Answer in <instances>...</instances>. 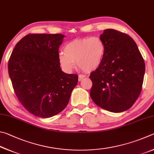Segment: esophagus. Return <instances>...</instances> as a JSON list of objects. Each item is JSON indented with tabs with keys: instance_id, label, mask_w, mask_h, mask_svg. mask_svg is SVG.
I'll return each mask as SVG.
<instances>
[{
	"instance_id": "esophagus-1",
	"label": "esophagus",
	"mask_w": 154,
	"mask_h": 154,
	"mask_svg": "<svg viewBox=\"0 0 154 154\" xmlns=\"http://www.w3.org/2000/svg\"><path fill=\"white\" fill-rule=\"evenodd\" d=\"M85 77H86L85 75H84V74H80L79 75V81H81V80L83 79H84V78H85Z\"/></svg>"
}]
</instances>
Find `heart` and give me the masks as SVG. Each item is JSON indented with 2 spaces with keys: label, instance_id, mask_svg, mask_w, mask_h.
Here are the masks:
<instances>
[{
  "label": "heart",
  "instance_id": "b5f03b06",
  "mask_svg": "<svg viewBox=\"0 0 154 154\" xmlns=\"http://www.w3.org/2000/svg\"><path fill=\"white\" fill-rule=\"evenodd\" d=\"M105 44L97 36L85 37L67 43L63 52L59 54V61L66 72L77 66L85 72H92L100 66L104 57Z\"/></svg>",
  "mask_w": 154,
  "mask_h": 154
}]
</instances>
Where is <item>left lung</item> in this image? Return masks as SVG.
Segmentation results:
<instances>
[{
  "instance_id": "obj_1",
  "label": "left lung",
  "mask_w": 154,
  "mask_h": 154,
  "mask_svg": "<svg viewBox=\"0 0 154 154\" xmlns=\"http://www.w3.org/2000/svg\"><path fill=\"white\" fill-rule=\"evenodd\" d=\"M106 51L98 68L91 72L90 96L107 111L118 113L131 108L141 93L145 62L135 42L128 34L107 29L100 35Z\"/></svg>"
}]
</instances>
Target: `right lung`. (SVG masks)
Wrapping results in <instances>:
<instances>
[{
  "mask_svg": "<svg viewBox=\"0 0 154 154\" xmlns=\"http://www.w3.org/2000/svg\"><path fill=\"white\" fill-rule=\"evenodd\" d=\"M64 35L29 34L13 50L8 71L21 105L36 116L47 118L66 108L78 75L64 73L59 61V48Z\"/></svg>",
  "mask_w": 154,
  "mask_h": 154,
  "instance_id": "right-lung-1",
  "label": "right lung"
}]
</instances>
